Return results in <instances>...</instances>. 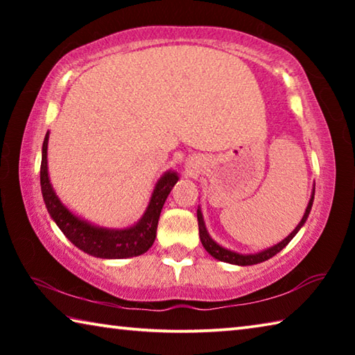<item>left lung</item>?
Returning a JSON list of instances; mask_svg holds the SVG:
<instances>
[{
	"mask_svg": "<svg viewBox=\"0 0 355 355\" xmlns=\"http://www.w3.org/2000/svg\"><path fill=\"white\" fill-rule=\"evenodd\" d=\"M313 199H315V188H313V191H311V197L309 200V205H307V208H305V213L302 216V219H300V222L297 224V227L294 228V230L285 239H282L280 243H277L269 249L257 252V254H238V252H233L230 249L222 248V245L216 243L214 239L209 236V233H208L207 227H205V220H203L202 209L199 207V208H197V220H199V236H200L202 245L205 248V250L208 252L209 255L216 258V260L224 261V263H230V264H238V266H252V264L266 261V260H269V258H272L275 254H279L282 249L286 248V244L290 243L294 236H296V233L300 230V228H302V225L305 224V220H307V218H309L311 205H313Z\"/></svg>",
	"mask_w": 355,
	"mask_h": 355,
	"instance_id": "left-lung-1",
	"label": "left lung"
}]
</instances>
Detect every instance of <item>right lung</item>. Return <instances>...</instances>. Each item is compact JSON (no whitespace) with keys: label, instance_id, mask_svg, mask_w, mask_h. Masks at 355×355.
<instances>
[{"label":"right lung","instance_id":"1","mask_svg":"<svg viewBox=\"0 0 355 355\" xmlns=\"http://www.w3.org/2000/svg\"><path fill=\"white\" fill-rule=\"evenodd\" d=\"M48 139H50V131H46L44 146H42L40 188L48 213L56 222V225L61 228L65 238H69L71 244H75L78 249L86 252V254L97 258H107V260H111V258H131L146 254L155 243L161 209H163L173 184L178 182V173L167 171L159 177L146 211L135 225L127 228L100 227L78 218L59 200L50 183V177H48Z\"/></svg>","mask_w":355,"mask_h":355}]
</instances>
